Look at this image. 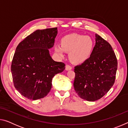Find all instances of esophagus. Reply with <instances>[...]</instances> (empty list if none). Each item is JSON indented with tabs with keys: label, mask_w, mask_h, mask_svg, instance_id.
I'll return each mask as SVG.
<instances>
[{
	"label": "esophagus",
	"mask_w": 128,
	"mask_h": 128,
	"mask_svg": "<svg viewBox=\"0 0 128 128\" xmlns=\"http://www.w3.org/2000/svg\"><path fill=\"white\" fill-rule=\"evenodd\" d=\"M66 70H70L71 69H72V67L69 66V65H66Z\"/></svg>",
	"instance_id": "34e87169"
}]
</instances>
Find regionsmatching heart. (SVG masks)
<instances>
[{"instance_id": "obj_1", "label": "heart", "mask_w": 128, "mask_h": 128, "mask_svg": "<svg viewBox=\"0 0 128 128\" xmlns=\"http://www.w3.org/2000/svg\"><path fill=\"white\" fill-rule=\"evenodd\" d=\"M94 47V42L88 36L78 34H68L61 40V46L56 44L55 51L60 57L65 51L69 52V58L72 62L80 64L90 57Z\"/></svg>"}]
</instances>
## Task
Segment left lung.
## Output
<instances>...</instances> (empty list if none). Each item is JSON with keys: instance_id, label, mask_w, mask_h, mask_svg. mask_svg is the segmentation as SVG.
Listing matches in <instances>:
<instances>
[{"instance_id": "1", "label": "left lung", "mask_w": 128, "mask_h": 128, "mask_svg": "<svg viewBox=\"0 0 128 128\" xmlns=\"http://www.w3.org/2000/svg\"><path fill=\"white\" fill-rule=\"evenodd\" d=\"M92 55L75 66L74 90L80 98L94 102L103 97L114 85L118 60L110 44L95 34Z\"/></svg>"}]
</instances>
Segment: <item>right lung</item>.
Masks as SVG:
<instances>
[{
    "label": "right lung",
    "mask_w": 128,
    "mask_h": 128,
    "mask_svg": "<svg viewBox=\"0 0 128 128\" xmlns=\"http://www.w3.org/2000/svg\"><path fill=\"white\" fill-rule=\"evenodd\" d=\"M57 34V28L36 30L16 47L11 65L13 81L25 98L36 100L46 96L53 77L66 68L64 63L54 61L50 54Z\"/></svg>",
    "instance_id": "add662e5"
}]
</instances>
